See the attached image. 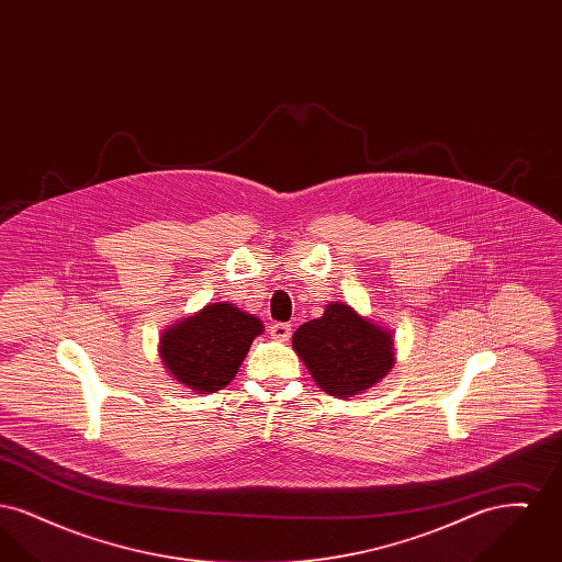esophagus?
<instances>
[{
    "mask_svg": "<svg viewBox=\"0 0 562 562\" xmlns=\"http://www.w3.org/2000/svg\"><path fill=\"white\" fill-rule=\"evenodd\" d=\"M269 335H271V339H276V341H289L291 335H293V328H291V324L278 322V324H271V326H269Z\"/></svg>",
    "mask_w": 562,
    "mask_h": 562,
    "instance_id": "1",
    "label": "esophagus"
}]
</instances>
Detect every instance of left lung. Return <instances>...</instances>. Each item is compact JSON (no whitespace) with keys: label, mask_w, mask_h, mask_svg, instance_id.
<instances>
[{"label":"left lung","mask_w":562,"mask_h":562,"mask_svg":"<svg viewBox=\"0 0 562 562\" xmlns=\"http://www.w3.org/2000/svg\"><path fill=\"white\" fill-rule=\"evenodd\" d=\"M293 349L322 392L341 401L374 387L396 362L392 330L346 301H330L321 318L301 324Z\"/></svg>","instance_id":"left-lung-1"}]
</instances>
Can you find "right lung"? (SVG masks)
<instances>
[{
	"instance_id": "1",
	"label": "right lung",
	"mask_w": 562,
	"mask_h": 562,
	"mask_svg": "<svg viewBox=\"0 0 562 562\" xmlns=\"http://www.w3.org/2000/svg\"><path fill=\"white\" fill-rule=\"evenodd\" d=\"M263 322L229 301L209 303L168 326L160 337L164 369L195 394L223 390L240 371Z\"/></svg>"
}]
</instances>
